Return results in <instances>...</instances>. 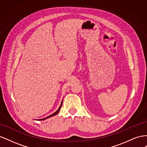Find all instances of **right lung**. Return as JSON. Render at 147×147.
I'll use <instances>...</instances> for the list:
<instances>
[{
	"label": "right lung",
	"mask_w": 147,
	"mask_h": 147,
	"mask_svg": "<svg viewBox=\"0 0 147 147\" xmlns=\"http://www.w3.org/2000/svg\"><path fill=\"white\" fill-rule=\"evenodd\" d=\"M62 104H63V102H61V105H60V107H59V108L57 109V110L56 111V112H55L54 113H53L52 115H50V116H48V117H46V118H43V119H38V120H44V119H47V118H50V117H53V116H55V115H57V113H59V110H60V109H61V107H62Z\"/></svg>",
	"instance_id": "right-lung-1"
}]
</instances>
